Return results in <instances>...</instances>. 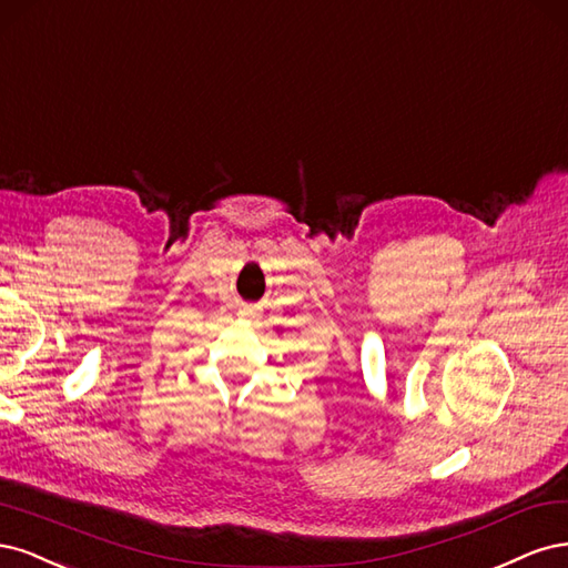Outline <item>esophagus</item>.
Here are the masks:
<instances>
[{
    "instance_id": "34e87169",
    "label": "esophagus",
    "mask_w": 568,
    "mask_h": 568,
    "mask_svg": "<svg viewBox=\"0 0 568 568\" xmlns=\"http://www.w3.org/2000/svg\"><path fill=\"white\" fill-rule=\"evenodd\" d=\"M241 316H243V318H257V308H254V306H243Z\"/></svg>"
}]
</instances>
